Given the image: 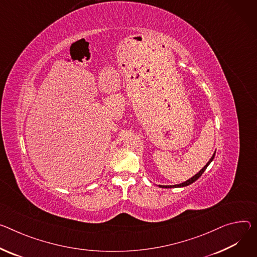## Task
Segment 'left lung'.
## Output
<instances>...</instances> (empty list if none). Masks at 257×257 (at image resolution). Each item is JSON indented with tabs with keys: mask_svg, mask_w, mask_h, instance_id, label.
Instances as JSON below:
<instances>
[{
	"mask_svg": "<svg viewBox=\"0 0 257 257\" xmlns=\"http://www.w3.org/2000/svg\"><path fill=\"white\" fill-rule=\"evenodd\" d=\"M214 157H215V152H214V154H213V156L211 157V159H210L209 161H208V163L207 164L197 173V174H195L193 177H191L190 179H188L186 181H184V182H181V183H179V184H174V185H161V184H159V186L160 188H164V189H173V188H183V186H188V185H190L191 183H193V182H195L203 173H204V171L207 169V167L210 165V163H211L212 161H213V159H214Z\"/></svg>",
	"mask_w": 257,
	"mask_h": 257,
	"instance_id": "left-lung-1",
	"label": "left lung"
}]
</instances>
